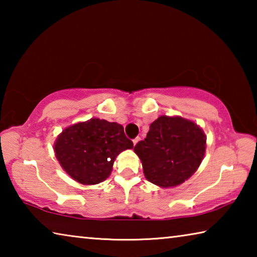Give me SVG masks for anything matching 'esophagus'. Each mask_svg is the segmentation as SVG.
<instances>
[{
	"mask_svg": "<svg viewBox=\"0 0 257 257\" xmlns=\"http://www.w3.org/2000/svg\"><path fill=\"white\" fill-rule=\"evenodd\" d=\"M139 141H141V137H136V138H135V139H134V141H133V143H134V145H136V144H137V143H138Z\"/></svg>",
	"mask_w": 257,
	"mask_h": 257,
	"instance_id": "1",
	"label": "esophagus"
}]
</instances>
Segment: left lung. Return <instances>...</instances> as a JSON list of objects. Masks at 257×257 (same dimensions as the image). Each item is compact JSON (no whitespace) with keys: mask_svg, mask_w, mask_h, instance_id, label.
I'll return each mask as SVG.
<instances>
[{"mask_svg":"<svg viewBox=\"0 0 257 257\" xmlns=\"http://www.w3.org/2000/svg\"><path fill=\"white\" fill-rule=\"evenodd\" d=\"M206 147L205 135L193 121L162 115L134 147L146 179L163 188L184 182L197 170Z\"/></svg>","mask_w":257,"mask_h":257,"instance_id":"obj_1","label":"left lung"}]
</instances>
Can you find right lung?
Masks as SVG:
<instances>
[{
	"instance_id": "1",
	"label": "right lung",
	"mask_w": 257,
	"mask_h": 257,
	"mask_svg": "<svg viewBox=\"0 0 257 257\" xmlns=\"http://www.w3.org/2000/svg\"><path fill=\"white\" fill-rule=\"evenodd\" d=\"M134 147L123 127L106 120L90 119L64 129L54 151L61 167L82 185H95L110 176L116 156Z\"/></svg>"
}]
</instances>
